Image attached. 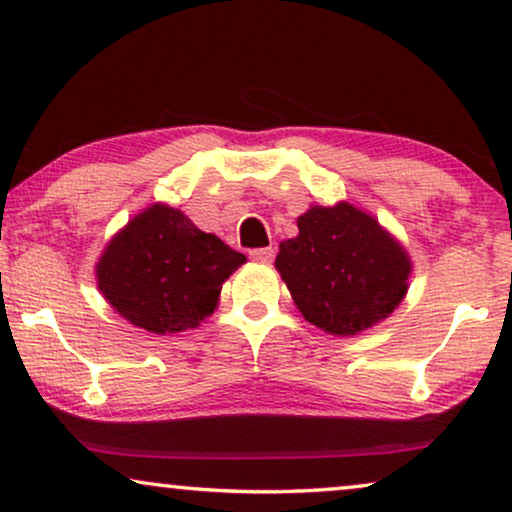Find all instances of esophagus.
<instances>
[{
    "mask_svg": "<svg viewBox=\"0 0 512 512\" xmlns=\"http://www.w3.org/2000/svg\"><path fill=\"white\" fill-rule=\"evenodd\" d=\"M249 256H251V261H256V263H272V258H275V249L272 247L251 249Z\"/></svg>",
    "mask_w": 512,
    "mask_h": 512,
    "instance_id": "esophagus-1",
    "label": "esophagus"
}]
</instances>
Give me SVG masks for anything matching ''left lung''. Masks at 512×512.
<instances>
[{"label":"left lung","instance_id":"1","mask_svg":"<svg viewBox=\"0 0 512 512\" xmlns=\"http://www.w3.org/2000/svg\"><path fill=\"white\" fill-rule=\"evenodd\" d=\"M275 268L310 324L349 338L401 305L412 263L373 216L338 202L298 216V235L279 244Z\"/></svg>","mask_w":512,"mask_h":512}]
</instances>
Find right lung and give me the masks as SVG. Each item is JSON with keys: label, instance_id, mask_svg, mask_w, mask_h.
I'll return each instance as SVG.
<instances>
[{"label": "right lung", "instance_id": "obj_1", "mask_svg": "<svg viewBox=\"0 0 512 512\" xmlns=\"http://www.w3.org/2000/svg\"><path fill=\"white\" fill-rule=\"evenodd\" d=\"M244 261L184 212L156 202L111 237L95 272L102 296L123 319L165 335L200 326Z\"/></svg>", "mask_w": 512, "mask_h": 512}]
</instances>
